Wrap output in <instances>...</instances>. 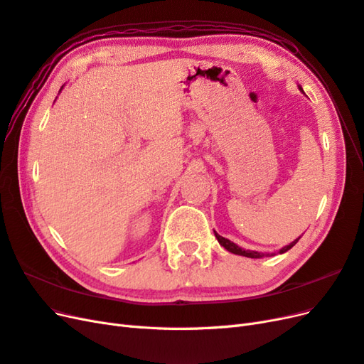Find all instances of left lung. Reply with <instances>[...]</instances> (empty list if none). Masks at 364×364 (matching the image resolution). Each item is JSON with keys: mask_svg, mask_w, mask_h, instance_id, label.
I'll list each match as a JSON object with an SVG mask.
<instances>
[{"mask_svg": "<svg viewBox=\"0 0 364 364\" xmlns=\"http://www.w3.org/2000/svg\"><path fill=\"white\" fill-rule=\"evenodd\" d=\"M299 87V91H302V86H297ZM304 92V91H302ZM214 235H215V238H217V241L220 243V246H223L228 252H230V253H235V255H241V257H247V258H264V257H273V255H277V253H262V252H257V250H246V249H243V247H240L238 245H235L234 241H230V240H228V238H225V237H222V235H218L215 230H214ZM301 238V237H299ZM299 238H296L294 241H291L290 245H287V246H284L282 249H279L278 250V253H285L287 250H290L297 241H299Z\"/></svg>", "mask_w": 364, "mask_h": 364, "instance_id": "1", "label": "left lung"}]
</instances>
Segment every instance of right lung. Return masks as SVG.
I'll list each match as a JSON object with an SVG mask.
<instances>
[{"label": "right lung", "instance_id": "right-lung-1", "mask_svg": "<svg viewBox=\"0 0 364 364\" xmlns=\"http://www.w3.org/2000/svg\"><path fill=\"white\" fill-rule=\"evenodd\" d=\"M62 87H63V86H62ZM62 87H60V91H62Z\"/></svg>", "mask_w": 364, "mask_h": 364}]
</instances>
